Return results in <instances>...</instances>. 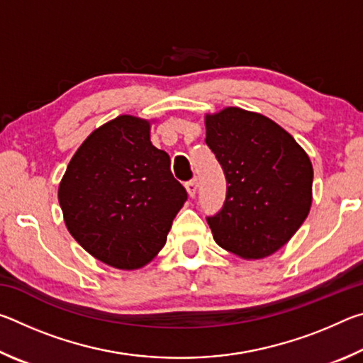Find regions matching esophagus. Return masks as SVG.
I'll return each mask as SVG.
<instances>
[{
    "label": "esophagus",
    "mask_w": 363,
    "mask_h": 363,
    "mask_svg": "<svg viewBox=\"0 0 363 363\" xmlns=\"http://www.w3.org/2000/svg\"><path fill=\"white\" fill-rule=\"evenodd\" d=\"M196 187H199V182H196V179H190L186 182V189L190 196H195L196 194Z\"/></svg>",
    "instance_id": "34e87169"
}]
</instances>
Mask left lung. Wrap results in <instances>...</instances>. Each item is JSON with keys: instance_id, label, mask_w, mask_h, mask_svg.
<instances>
[{"instance_id": "8db88e82", "label": "left lung", "mask_w": 363, "mask_h": 363, "mask_svg": "<svg viewBox=\"0 0 363 363\" xmlns=\"http://www.w3.org/2000/svg\"><path fill=\"white\" fill-rule=\"evenodd\" d=\"M205 143L227 182L223 208L206 218L214 242L245 259L275 253L311 210L307 153L277 123L238 107L206 116Z\"/></svg>"}]
</instances>
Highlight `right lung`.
Here are the masks:
<instances>
[{
  "instance_id": "right-lung-1",
  "label": "right lung",
  "mask_w": 363,
  "mask_h": 363,
  "mask_svg": "<svg viewBox=\"0 0 363 363\" xmlns=\"http://www.w3.org/2000/svg\"><path fill=\"white\" fill-rule=\"evenodd\" d=\"M149 121L120 115L97 128L59 186L67 229L96 259L133 270L150 262L187 200Z\"/></svg>"
}]
</instances>
